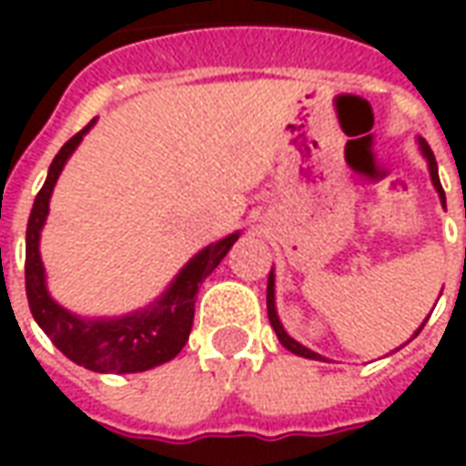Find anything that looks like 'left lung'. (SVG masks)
<instances>
[{"mask_svg":"<svg viewBox=\"0 0 466 466\" xmlns=\"http://www.w3.org/2000/svg\"><path fill=\"white\" fill-rule=\"evenodd\" d=\"M417 144H420V152L421 157L427 159V167H430V177H431V184H434V189H437V194H440V202L441 207L447 209V197H444V189H441V182H440V174H437V159H434V152L430 149V144L424 142V139H417ZM267 314H269V322H272V329L277 332V339L282 342L284 350H289L292 354H297V357H304V360H319L322 361L324 357L322 354H317V351H312L309 347H304V344H299L297 339H292L289 334H287V329L282 327V322H279V314H277V302H274V269L269 272V279H267ZM430 319V317H427ZM427 319L420 324V329L411 334V339L417 337V334L421 332V327L427 324ZM411 339H407V342H411ZM397 351V350H394ZM327 361V360H324Z\"/></svg>","mask_w":466,"mask_h":466,"instance_id":"8db88e82","label":"left lung"}]
</instances>
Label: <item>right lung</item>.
I'll use <instances>...</instances> for the list:
<instances>
[{
  "label": "right lung",
  "instance_id": "obj_1",
  "mask_svg": "<svg viewBox=\"0 0 466 466\" xmlns=\"http://www.w3.org/2000/svg\"><path fill=\"white\" fill-rule=\"evenodd\" d=\"M95 122L96 119H92L82 132H76L59 149L55 162L49 164L45 187L36 194L29 224H26V299H29V309L36 324L45 329L46 337L66 360L99 374H132V371L159 367L182 351L192 332L194 302H197L199 284L217 269V264L227 257L242 232L227 234L219 242L207 244L204 249H199L179 269L169 287L154 302L137 312L122 314V317H79L55 302L46 289L39 237L45 229L56 179L79 142L85 139V134L95 127Z\"/></svg>",
  "mask_w": 466,
  "mask_h": 466
}]
</instances>
